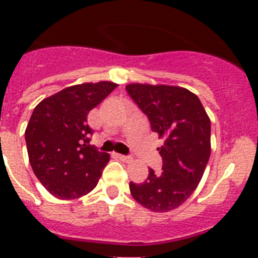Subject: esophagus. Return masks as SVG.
<instances>
[{
	"instance_id": "34e87169",
	"label": "esophagus",
	"mask_w": 258,
	"mask_h": 258,
	"mask_svg": "<svg viewBox=\"0 0 258 258\" xmlns=\"http://www.w3.org/2000/svg\"><path fill=\"white\" fill-rule=\"evenodd\" d=\"M117 159H120L121 162H131L133 161V157H130V155H121V154H116Z\"/></svg>"
}]
</instances>
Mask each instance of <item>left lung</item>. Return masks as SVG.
I'll return each mask as SVG.
<instances>
[{"label":"left lung","instance_id":"1","mask_svg":"<svg viewBox=\"0 0 258 258\" xmlns=\"http://www.w3.org/2000/svg\"><path fill=\"white\" fill-rule=\"evenodd\" d=\"M125 89L147 115L151 130L165 139L158 149L162 171L150 169L143 183L130 182V191L151 212H170L183 204L202 179L212 151L210 119L196 93L182 87L134 83Z\"/></svg>","mask_w":258,"mask_h":258}]
</instances>
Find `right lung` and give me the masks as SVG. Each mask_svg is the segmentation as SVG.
<instances>
[{
	"instance_id": "right-lung-1",
	"label": "right lung",
	"mask_w": 258,
	"mask_h": 258,
	"mask_svg": "<svg viewBox=\"0 0 258 258\" xmlns=\"http://www.w3.org/2000/svg\"><path fill=\"white\" fill-rule=\"evenodd\" d=\"M117 84L84 83L67 87L40 101L25 130L33 172L48 191L60 200H75L96 187L109 154L89 146V111Z\"/></svg>"
}]
</instances>
